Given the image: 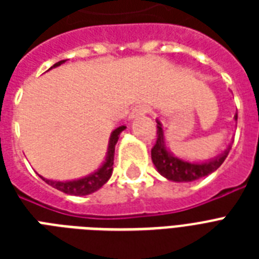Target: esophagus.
Instances as JSON below:
<instances>
[{
    "mask_svg": "<svg viewBox=\"0 0 259 259\" xmlns=\"http://www.w3.org/2000/svg\"><path fill=\"white\" fill-rule=\"evenodd\" d=\"M149 111L148 109V106L145 105H138L136 106L133 110H132V114H130V118H136V117H140V115H145L146 113Z\"/></svg>",
    "mask_w": 259,
    "mask_h": 259,
    "instance_id": "34e87169",
    "label": "esophagus"
}]
</instances>
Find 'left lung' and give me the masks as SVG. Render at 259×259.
Here are the masks:
<instances>
[{"label": "left lung", "mask_w": 259, "mask_h": 259, "mask_svg": "<svg viewBox=\"0 0 259 259\" xmlns=\"http://www.w3.org/2000/svg\"><path fill=\"white\" fill-rule=\"evenodd\" d=\"M234 119L237 121L238 114L234 115ZM231 146L222 154L217 156L212 160L204 162H189L185 160L173 156L165 146V138H164V130H162L161 122L157 119V140L152 149V161L157 172L165 179L176 183H188L200 179V177L208 176L223 164L227 157Z\"/></svg>", "instance_id": "left-lung-1"}]
</instances>
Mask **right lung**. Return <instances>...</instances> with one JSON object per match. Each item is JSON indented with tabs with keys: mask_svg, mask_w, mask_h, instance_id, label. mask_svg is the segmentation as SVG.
<instances>
[{
	"mask_svg": "<svg viewBox=\"0 0 259 259\" xmlns=\"http://www.w3.org/2000/svg\"><path fill=\"white\" fill-rule=\"evenodd\" d=\"M63 63H66V60H60V62L55 63L54 66L51 68H55V67H59ZM50 68V70H51ZM126 129V126H119L117 129L114 130L111 136H110L109 140V148H107V154H106V160L103 161V164L101 165V168H98L95 172H93L89 176H84L82 179H78V180H70V181H56L51 180V179H46V177H41L42 180L46 181L47 184L54 187V188L62 191V192L67 193V195H74V196H86L90 193L95 192L98 189L101 188L102 185L106 184L107 180L111 177V173H113V164H114V152H115V145H117L118 138H119V134Z\"/></svg>",
	"mask_w": 259,
	"mask_h": 259,
	"instance_id": "obj_1",
	"label": "right lung"
}]
</instances>
